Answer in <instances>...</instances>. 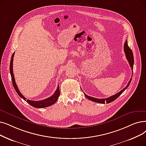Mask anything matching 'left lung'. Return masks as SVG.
<instances>
[{"label":"left lung","instance_id":"8db88e82","mask_svg":"<svg viewBox=\"0 0 146 146\" xmlns=\"http://www.w3.org/2000/svg\"><path fill=\"white\" fill-rule=\"evenodd\" d=\"M123 48H124V52H125V55H126V59H127V60H128V61L129 62V66H131V68H132V70H133V66H134V55H133V53H132V50L128 46L127 40H126L125 42ZM132 74H133V73L132 72ZM131 80H132V78H131V79L128 82V85H126V86L125 88H123L122 90H121L120 92L117 93L116 94L114 95V96H111V97H110L109 98L100 99V98H94V97H91L90 96H88L85 94H85V96H86V97L88 100H91L92 101H94V102L100 103V104H105V103H110L112 102V101H115L117 98H118L120 96V95H121L123 92V91L126 90V89L129 86V84L131 83Z\"/></svg>","mask_w":146,"mask_h":146}]
</instances>
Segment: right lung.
<instances>
[{
	"label": "right lung",
	"instance_id": "add662e5",
	"mask_svg": "<svg viewBox=\"0 0 146 146\" xmlns=\"http://www.w3.org/2000/svg\"><path fill=\"white\" fill-rule=\"evenodd\" d=\"M14 53H13L12 55V57L11 59V62H10V66H9V70H10V73H11V78H12V84H13L14 88L15 89V90L16 91V92H17V94H18V96H20L21 98H22L23 100H24L25 101H26L27 103H28L30 105H31V106H33L34 107H36V108H44V107H49L51 105L54 104L55 103V102L57 101L59 96L60 94V91L59 89V86L58 85L57 89H56L55 93L52 95L51 97H50L48 98H46L45 100H40V101H31L30 100H27L26 98H25L22 94L19 91L18 86L15 83V78H14V75L13 73V60H14Z\"/></svg>",
	"mask_w": 146,
	"mask_h": 146
}]
</instances>
